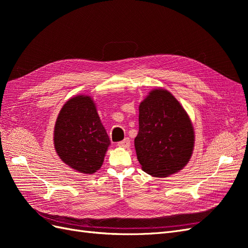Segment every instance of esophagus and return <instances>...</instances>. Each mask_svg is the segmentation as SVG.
<instances>
[{
	"mask_svg": "<svg viewBox=\"0 0 248 248\" xmlns=\"http://www.w3.org/2000/svg\"><path fill=\"white\" fill-rule=\"evenodd\" d=\"M118 146L121 147V148H128V147L130 146V140H129V139L126 138V139H124L123 140L119 141V142H118Z\"/></svg>",
	"mask_w": 248,
	"mask_h": 248,
	"instance_id": "obj_1",
	"label": "esophagus"
}]
</instances>
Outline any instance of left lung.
Returning a JSON list of instances; mask_svg holds the SVG:
<instances>
[{
    "label": "left lung",
    "instance_id": "8db88e82",
    "mask_svg": "<svg viewBox=\"0 0 248 248\" xmlns=\"http://www.w3.org/2000/svg\"><path fill=\"white\" fill-rule=\"evenodd\" d=\"M139 133L134 139L141 169L154 177H168L189 161L194 146L190 119L164 89H155L139 108Z\"/></svg>",
    "mask_w": 248,
    "mask_h": 248
}]
</instances>
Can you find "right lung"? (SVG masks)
Segmentation results:
<instances>
[{
    "label": "right lung",
    "mask_w": 248,
    "mask_h": 248,
    "mask_svg": "<svg viewBox=\"0 0 248 248\" xmlns=\"http://www.w3.org/2000/svg\"><path fill=\"white\" fill-rule=\"evenodd\" d=\"M54 144L60 158L74 170L94 174L100 169L110 141L91 97L78 95L64 104Z\"/></svg>",
    "instance_id": "add662e5"
}]
</instances>
